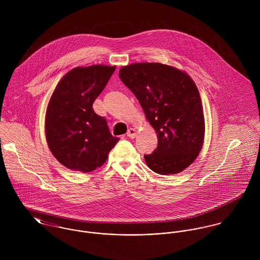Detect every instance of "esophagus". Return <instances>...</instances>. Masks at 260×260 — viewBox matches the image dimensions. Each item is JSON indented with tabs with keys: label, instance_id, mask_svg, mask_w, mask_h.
Instances as JSON below:
<instances>
[{
	"label": "esophagus",
	"instance_id": "obj_1",
	"mask_svg": "<svg viewBox=\"0 0 260 260\" xmlns=\"http://www.w3.org/2000/svg\"><path fill=\"white\" fill-rule=\"evenodd\" d=\"M127 136L129 138H135L136 136V130L134 128H129L127 131Z\"/></svg>",
	"mask_w": 260,
	"mask_h": 260
}]
</instances>
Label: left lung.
<instances>
[{"label": "left lung", "mask_w": 260, "mask_h": 260, "mask_svg": "<svg viewBox=\"0 0 260 260\" xmlns=\"http://www.w3.org/2000/svg\"><path fill=\"white\" fill-rule=\"evenodd\" d=\"M119 77L157 134V148L144 155L149 168L161 175L182 172L204 142L203 107L194 81L184 71L160 63H133L122 67Z\"/></svg>", "instance_id": "8db88e82"}]
</instances>
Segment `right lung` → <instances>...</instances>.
<instances>
[{
  "instance_id": "right-lung-1",
  "label": "right lung",
  "mask_w": 260,
  "mask_h": 260,
  "mask_svg": "<svg viewBox=\"0 0 260 260\" xmlns=\"http://www.w3.org/2000/svg\"><path fill=\"white\" fill-rule=\"evenodd\" d=\"M116 66L76 67L58 83L49 101L45 133L54 157L68 169L91 172L101 167L119 141L93 103L107 85Z\"/></svg>"
}]
</instances>
